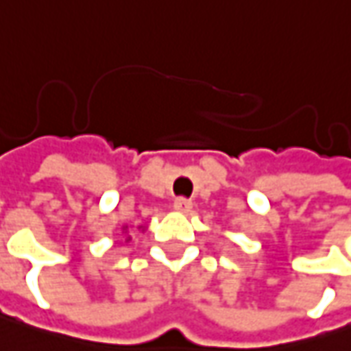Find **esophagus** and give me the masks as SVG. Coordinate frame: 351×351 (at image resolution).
<instances>
[{"instance_id":"1","label":"esophagus","mask_w":351,"mask_h":351,"mask_svg":"<svg viewBox=\"0 0 351 351\" xmlns=\"http://www.w3.org/2000/svg\"><path fill=\"white\" fill-rule=\"evenodd\" d=\"M193 207V203L189 201V199H185V197H178L176 201H173V209L180 210V213H189Z\"/></svg>"}]
</instances>
